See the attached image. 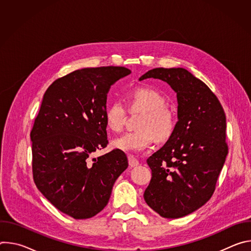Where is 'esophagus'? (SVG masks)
Returning <instances> with one entry per match:
<instances>
[{
	"instance_id": "1",
	"label": "esophagus",
	"mask_w": 251,
	"mask_h": 251,
	"mask_svg": "<svg viewBox=\"0 0 251 251\" xmlns=\"http://www.w3.org/2000/svg\"><path fill=\"white\" fill-rule=\"evenodd\" d=\"M128 159H129V165H130V167L134 168V167H137V166L139 165V161H138L134 156L129 155V156H128Z\"/></svg>"
}]
</instances>
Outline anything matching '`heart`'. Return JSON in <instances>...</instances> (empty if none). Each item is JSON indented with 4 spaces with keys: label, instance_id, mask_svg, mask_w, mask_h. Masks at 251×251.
<instances>
[{
    "label": "heart",
    "instance_id": "heart-1",
    "mask_svg": "<svg viewBox=\"0 0 251 251\" xmlns=\"http://www.w3.org/2000/svg\"><path fill=\"white\" fill-rule=\"evenodd\" d=\"M131 110L144 112L138 129L127 132L112 141V147L125 153H138L148 149L156 139L163 141L170 137L174 130L175 118L173 113L165 108V98L156 90L137 88L129 93ZM105 123L110 130L120 131L125 123L126 108L124 104L115 100L105 110ZM156 136H155L154 135Z\"/></svg>",
    "mask_w": 251,
    "mask_h": 251
}]
</instances>
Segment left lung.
<instances>
[{
    "label": "left lung",
    "mask_w": 251,
    "mask_h": 251,
    "mask_svg": "<svg viewBox=\"0 0 251 251\" xmlns=\"http://www.w3.org/2000/svg\"><path fill=\"white\" fill-rule=\"evenodd\" d=\"M156 78L176 93L177 121L165 145L148 158L152 178L147 204L166 219H178L212 196L225 165L226 118L218 97L185 68H154L139 80Z\"/></svg>",
    "instance_id": "8db88e82"
}]
</instances>
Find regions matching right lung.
<instances>
[{"label":"right lung","instance_id":"add662e5","mask_svg":"<svg viewBox=\"0 0 251 251\" xmlns=\"http://www.w3.org/2000/svg\"><path fill=\"white\" fill-rule=\"evenodd\" d=\"M122 66L88 67L56 79L46 91L30 132L32 174L39 191L75 220L94 217L108 203L128 168L124 152L93 159L108 144L104 114L112 84L129 75Z\"/></svg>","mask_w":251,"mask_h":251}]
</instances>
